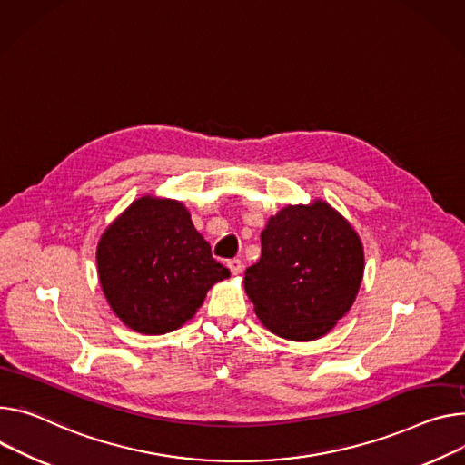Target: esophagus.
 <instances>
[{
  "mask_svg": "<svg viewBox=\"0 0 465 465\" xmlns=\"http://www.w3.org/2000/svg\"><path fill=\"white\" fill-rule=\"evenodd\" d=\"M228 269L232 271V274H233V276H237V274L242 271L241 260H230V262H228Z\"/></svg>",
  "mask_w": 465,
  "mask_h": 465,
  "instance_id": "1",
  "label": "esophagus"
}]
</instances>
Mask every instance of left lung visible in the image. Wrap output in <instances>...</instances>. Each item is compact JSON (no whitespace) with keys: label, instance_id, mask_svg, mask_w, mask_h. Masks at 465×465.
Segmentation results:
<instances>
[{"label":"left lung","instance_id":"8db88e82","mask_svg":"<svg viewBox=\"0 0 465 465\" xmlns=\"http://www.w3.org/2000/svg\"><path fill=\"white\" fill-rule=\"evenodd\" d=\"M363 244L328 202L289 203L262 232V258L244 272V291L267 330L315 341L352 308L363 280Z\"/></svg>","mask_w":465,"mask_h":465}]
</instances>
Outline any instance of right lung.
Masks as SVG:
<instances>
[{
  "label": "right lung",
  "mask_w": 465,
  "mask_h": 465,
  "mask_svg": "<svg viewBox=\"0 0 465 465\" xmlns=\"http://www.w3.org/2000/svg\"><path fill=\"white\" fill-rule=\"evenodd\" d=\"M96 263L113 313L146 335L183 326L207 291L230 278L211 256L183 202L153 194L134 200L105 228Z\"/></svg>",
  "instance_id": "right-lung-1"
}]
</instances>
